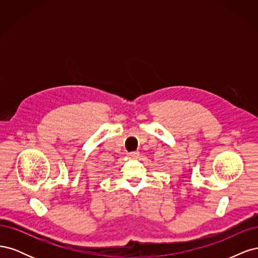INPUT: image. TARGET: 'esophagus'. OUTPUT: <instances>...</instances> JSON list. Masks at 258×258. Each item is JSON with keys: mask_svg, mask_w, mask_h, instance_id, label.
Listing matches in <instances>:
<instances>
[{"mask_svg": "<svg viewBox=\"0 0 258 258\" xmlns=\"http://www.w3.org/2000/svg\"><path fill=\"white\" fill-rule=\"evenodd\" d=\"M139 152L138 151H135V152H130L128 155L130 156V157H132V158H135V157H138V156H139Z\"/></svg>", "mask_w": 258, "mask_h": 258, "instance_id": "obj_1", "label": "esophagus"}]
</instances>
